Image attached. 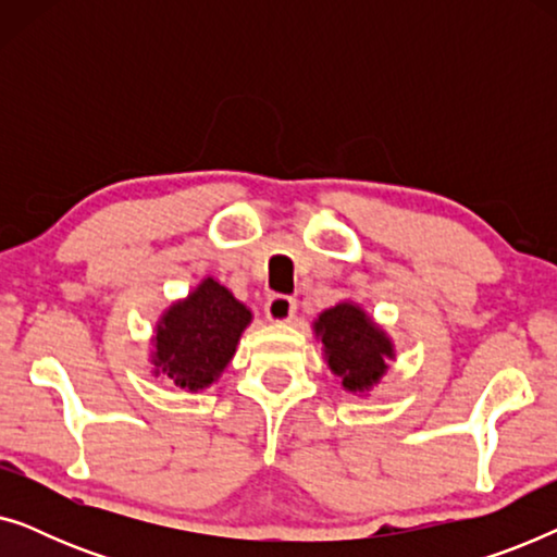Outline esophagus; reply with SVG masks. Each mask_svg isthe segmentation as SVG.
I'll list each match as a JSON object with an SVG mask.
<instances>
[{
  "mask_svg": "<svg viewBox=\"0 0 557 557\" xmlns=\"http://www.w3.org/2000/svg\"><path fill=\"white\" fill-rule=\"evenodd\" d=\"M294 311H296L294 296L273 294L269 296V301H265V317H269L271 322H288V319L294 317Z\"/></svg>",
  "mask_w": 557,
  "mask_h": 557,
  "instance_id": "obj_1",
  "label": "esophagus"
}]
</instances>
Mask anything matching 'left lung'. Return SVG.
<instances>
[{
  "instance_id": "obj_1",
  "label": "left lung",
  "mask_w": 557,
  "mask_h": 557,
  "mask_svg": "<svg viewBox=\"0 0 557 557\" xmlns=\"http://www.w3.org/2000/svg\"><path fill=\"white\" fill-rule=\"evenodd\" d=\"M317 332L322 334L332 372L342 377L347 391H364L387 370L385 360L393 357L391 342L352 304L324 311Z\"/></svg>"
}]
</instances>
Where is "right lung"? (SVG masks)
<instances>
[{
  "label": "right lung",
  "mask_w": 557,
  "mask_h": 557,
  "mask_svg": "<svg viewBox=\"0 0 557 557\" xmlns=\"http://www.w3.org/2000/svg\"><path fill=\"white\" fill-rule=\"evenodd\" d=\"M250 311L218 281H202L195 294L174 304L157 330V368L174 385L197 391L215 380L238 345Z\"/></svg>",
  "instance_id": "add662e5"
}]
</instances>
